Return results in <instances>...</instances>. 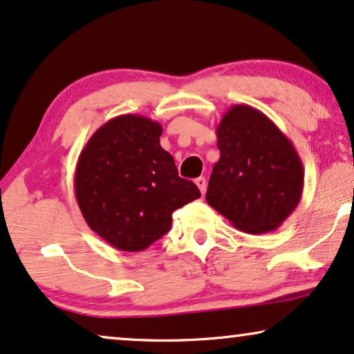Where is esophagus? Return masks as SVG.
<instances>
[{"mask_svg":"<svg viewBox=\"0 0 354 354\" xmlns=\"http://www.w3.org/2000/svg\"><path fill=\"white\" fill-rule=\"evenodd\" d=\"M195 183L198 185V188H200V192L203 193V195H205V193H206V187H207L206 178H205V177H198L196 180H195Z\"/></svg>","mask_w":354,"mask_h":354,"instance_id":"34e87169","label":"esophagus"}]
</instances>
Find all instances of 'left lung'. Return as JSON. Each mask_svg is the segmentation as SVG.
<instances>
[{
    "mask_svg": "<svg viewBox=\"0 0 354 354\" xmlns=\"http://www.w3.org/2000/svg\"><path fill=\"white\" fill-rule=\"evenodd\" d=\"M219 161L207 205L246 234L275 230L301 200L304 169L277 125L248 104H234L216 129Z\"/></svg>",
    "mask_w": 354,
    "mask_h": 354,
    "instance_id": "obj_1",
    "label": "left lung"
}]
</instances>
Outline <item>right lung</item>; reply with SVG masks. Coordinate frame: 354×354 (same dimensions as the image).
<instances>
[{"mask_svg":"<svg viewBox=\"0 0 354 354\" xmlns=\"http://www.w3.org/2000/svg\"><path fill=\"white\" fill-rule=\"evenodd\" d=\"M161 133V124L143 115H118L91 135L77 161L82 216L115 250H147L171 229L174 211L201 196L178 177Z\"/></svg>","mask_w":354,"mask_h":354,"instance_id":"1","label":"right lung"}]
</instances>
